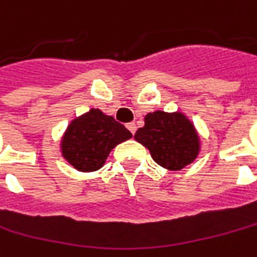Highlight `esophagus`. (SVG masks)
I'll return each mask as SVG.
<instances>
[{
  "mask_svg": "<svg viewBox=\"0 0 257 257\" xmlns=\"http://www.w3.org/2000/svg\"><path fill=\"white\" fill-rule=\"evenodd\" d=\"M127 128H128V130L132 132V135H135V133H136V124H135V122H128V124H127Z\"/></svg>",
  "mask_w": 257,
  "mask_h": 257,
  "instance_id": "1",
  "label": "esophagus"
}]
</instances>
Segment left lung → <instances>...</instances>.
Here are the masks:
<instances>
[{
  "label": "left lung",
  "instance_id": "8db88e82",
  "mask_svg": "<svg viewBox=\"0 0 257 257\" xmlns=\"http://www.w3.org/2000/svg\"><path fill=\"white\" fill-rule=\"evenodd\" d=\"M135 139L149 149L153 161L171 171L185 168L199 152L198 135L181 112H150L145 117V127L136 132Z\"/></svg>",
  "mask_w": 257,
  "mask_h": 257
}]
</instances>
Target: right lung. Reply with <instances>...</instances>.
I'll return each instance as SVG.
<instances>
[{
	"instance_id": "1",
	"label": "right lung",
	"mask_w": 257,
	"mask_h": 257,
	"mask_svg": "<svg viewBox=\"0 0 257 257\" xmlns=\"http://www.w3.org/2000/svg\"><path fill=\"white\" fill-rule=\"evenodd\" d=\"M130 137L121 122L92 108L69 124L62 139V155L75 169L92 172L102 168L111 149Z\"/></svg>"
}]
</instances>
